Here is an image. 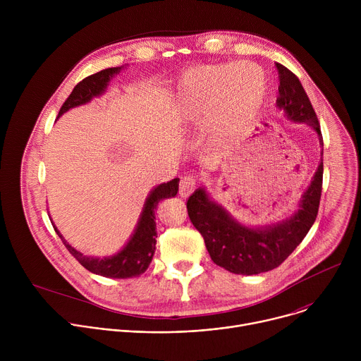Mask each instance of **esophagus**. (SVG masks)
Instances as JSON below:
<instances>
[{
  "label": "esophagus",
  "mask_w": 361,
  "mask_h": 361,
  "mask_svg": "<svg viewBox=\"0 0 361 361\" xmlns=\"http://www.w3.org/2000/svg\"><path fill=\"white\" fill-rule=\"evenodd\" d=\"M197 187V177L194 176H185L180 181V195L187 198L192 194V191Z\"/></svg>",
  "instance_id": "34e87169"
}]
</instances>
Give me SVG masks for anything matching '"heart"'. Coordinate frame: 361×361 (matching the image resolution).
I'll return each mask as SVG.
<instances>
[{"instance_id": "obj_1", "label": "heart", "mask_w": 361, "mask_h": 361, "mask_svg": "<svg viewBox=\"0 0 361 361\" xmlns=\"http://www.w3.org/2000/svg\"><path fill=\"white\" fill-rule=\"evenodd\" d=\"M240 80V105L233 95V87ZM267 94L264 74L251 64L234 63L205 67L188 71L177 84L174 92V116L181 123L194 124L210 117L214 134L228 131V110H244L247 117H254L262 109Z\"/></svg>"}]
</instances>
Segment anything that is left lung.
<instances>
[{"label":"left lung","instance_id":"8db88e82","mask_svg":"<svg viewBox=\"0 0 361 361\" xmlns=\"http://www.w3.org/2000/svg\"><path fill=\"white\" fill-rule=\"evenodd\" d=\"M276 68L280 81L277 109L288 121L312 127L323 147L317 116L300 80L279 63H276ZM322 185L323 159L310 185L301 195L298 209L290 217L262 227L245 226L235 220L223 204L212 198L204 185L190 195L187 210L217 266L234 274H260L279 267L312 228L319 213Z\"/></svg>","mask_w":361,"mask_h":361}]
</instances>
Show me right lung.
<instances>
[{
    "mask_svg": "<svg viewBox=\"0 0 361 361\" xmlns=\"http://www.w3.org/2000/svg\"><path fill=\"white\" fill-rule=\"evenodd\" d=\"M124 68L121 67H113L106 68L99 73H95L87 78H84L81 82H78L70 97L66 99L63 104L59 118L70 111L71 109L80 107L87 104L92 98L99 97L107 91L109 82L113 77L120 74V71ZM178 181L180 178H174L171 181L163 183L154 187L149 194L145 198V202L142 205V212L140 214V219L137 221V226L126 243V245L116 254L109 257H91L84 255L78 250H75L59 231L56 224L53 223V227L59 237L63 240L67 250L75 257L78 263L85 267L88 271L109 277V279H131L141 276L149 266L152 255L156 252V238H157V228H156V212L160 201L174 197L178 191Z\"/></svg>",
    "mask_w": 361,
    "mask_h": 361,
    "instance_id": "obj_1",
    "label": "right lung"
}]
</instances>
